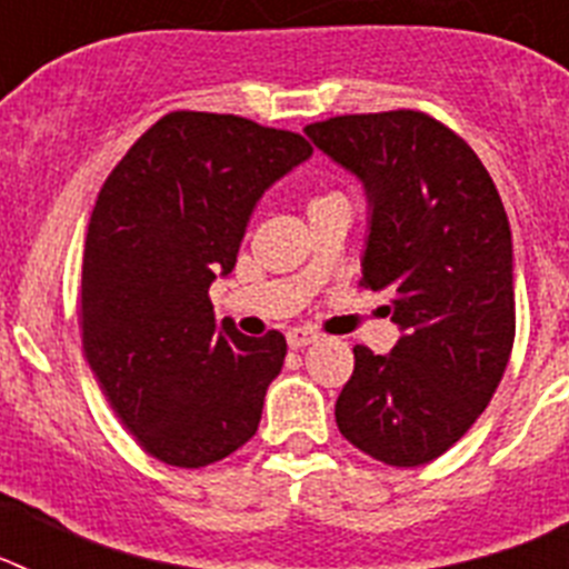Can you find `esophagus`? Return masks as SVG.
Returning a JSON list of instances; mask_svg holds the SVG:
<instances>
[{
	"instance_id": "34e87169",
	"label": "esophagus",
	"mask_w": 569,
	"mask_h": 569,
	"mask_svg": "<svg viewBox=\"0 0 569 569\" xmlns=\"http://www.w3.org/2000/svg\"><path fill=\"white\" fill-rule=\"evenodd\" d=\"M319 339V333L310 328H290L288 330V345L293 347V350H299V347H308L310 341Z\"/></svg>"
}]
</instances>
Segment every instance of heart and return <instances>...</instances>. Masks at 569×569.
Wrapping results in <instances>:
<instances>
[{"instance_id": "heart-1", "label": "heart", "mask_w": 569, "mask_h": 569, "mask_svg": "<svg viewBox=\"0 0 569 569\" xmlns=\"http://www.w3.org/2000/svg\"><path fill=\"white\" fill-rule=\"evenodd\" d=\"M328 196H333V193H328ZM319 199H325V196H319ZM313 202H316V199H313Z\"/></svg>"}]
</instances>
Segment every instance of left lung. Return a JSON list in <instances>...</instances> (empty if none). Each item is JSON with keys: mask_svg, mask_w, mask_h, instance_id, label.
<instances>
[{"mask_svg": "<svg viewBox=\"0 0 569 569\" xmlns=\"http://www.w3.org/2000/svg\"><path fill=\"white\" fill-rule=\"evenodd\" d=\"M370 199L361 288L387 296L393 353L353 347L336 425L361 453L419 467L490 405L516 339L512 239L501 196L456 130L421 110L345 113L305 128Z\"/></svg>", "mask_w": 569, "mask_h": 569, "instance_id": "8db88e82", "label": "left lung"}]
</instances>
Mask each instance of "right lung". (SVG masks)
Instances as JSON below:
<instances>
[{
    "instance_id": "right-lung-1",
    "label": "right lung",
    "mask_w": 569,
    "mask_h": 569,
    "mask_svg": "<svg viewBox=\"0 0 569 569\" xmlns=\"http://www.w3.org/2000/svg\"><path fill=\"white\" fill-rule=\"evenodd\" d=\"M310 153L293 130L173 110L99 190L82 256V347L136 445L164 465L208 467L259 430L288 341L216 325L208 290L233 270L259 196Z\"/></svg>"
}]
</instances>
